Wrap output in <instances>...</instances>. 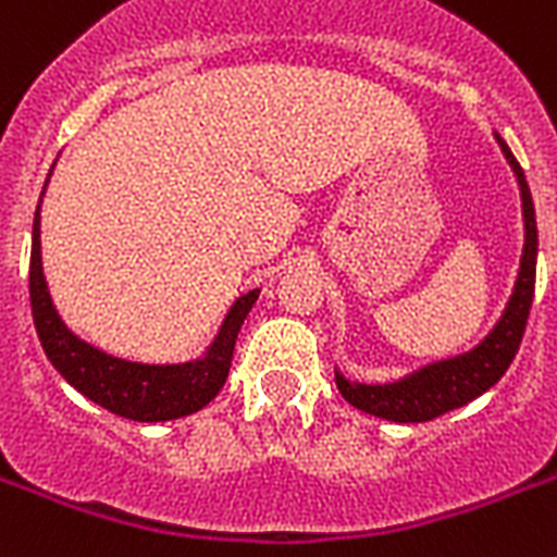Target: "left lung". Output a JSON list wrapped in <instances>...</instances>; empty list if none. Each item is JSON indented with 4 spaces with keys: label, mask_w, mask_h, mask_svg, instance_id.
Returning a JSON list of instances; mask_svg holds the SVG:
<instances>
[{
    "label": "left lung",
    "mask_w": 557,
    "mask_h": 557,
    "mask_svg": "<svg viewBox=\"0 0 557 557\" xmlns=\"http://www.w3.org/2000/svg\"><path fill=\"white\" fill-rule=\"evenodd\" d=\"M506 162L512 165L518 185H521L523 202V255L521 271L515 280L512 297L506 302L504 314L495 323L486 337H483L472 351L449 360L429 363L418 372L406 374L395 383H357L346 381L341 372H334V381L341 395L349 400L355 409L374 414V418L395 420V423H423L435 420L446 411L467 406L478 395L504 377L509 363L515 360V351L521 346L523 329H527L529 309H532V294H535V260H537V225H535V206L529 194L527 176L518 160L512 157L509 146L495 134Z\"/></svg>",
    "instance_id": "left-lung-1"
}]
</instances>
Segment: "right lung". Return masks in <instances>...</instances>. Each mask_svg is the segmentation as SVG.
<instances>
[{"mask_svg":"<svg viewBox=\"0 0 557 557\" xmlns=\"http://www.w3.org/2000/svg\"><path fill=\"white\" fill-rule=\"evenodd\" d=\"M257 297H260V288L237 297V302L225 314L214 343L208 346L206 357H200V360L148 366L106 355L102 349H94L90 343L79 341L53 309L51 292H48L42 274L39 208H36L34 239H30V311H34L39 343H42L53 369L76 392H83L88 400L114 411L120 418L139 420V423H160V420L194 414L206 404H211L228 377L239 325L257 302Z\"/></svg>","mask_w":557,"mask_h":557,"instance_id":"add662e5","label":"right lung"}]
</instances>
